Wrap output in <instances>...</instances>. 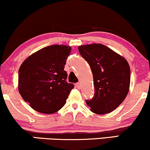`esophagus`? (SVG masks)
Masks as SVG:
<instances>
[{
    "instance_id": "obj_1",
    "label": "esophagus",
    "mask_w": 150,
    "mask_h": 150,
    "mask_svg": "<svg viewBox=\"0 0 150 150\" xmlns=\"http://www.w3.org/2000/svg\"><path fill=\"white\" fill-rule=\"evenodd\" d=\"M75 86H76V87L77 88V89H80V88H81V84L80 82L77 83V84H75Z\"/></svg>"
}]
</instances>
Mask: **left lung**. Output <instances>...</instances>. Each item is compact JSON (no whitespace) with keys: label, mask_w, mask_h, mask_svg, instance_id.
<instances>
[{"label":"left lung","mask_w":150,"mask_h":150,"mask_svg":"<svg viewBox=\"0 0 150 150\" xmlns=\"http://www.w3.org/2000/svg\"><path fill=\"white\" fill-rule=\"evenodd\" d=\"M82 57L89 63L93 74L95 96L86 100L90 110L97 115L112 112L129 93L131 70L124 57L102 44L78 47Z\"/></svg>","instance_id":"obj_1"}]
</instances>
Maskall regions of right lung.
Segmentation results:
<instances>
[{
    "mask_svg": "<svg viewBox=\"0 0 150 150\" xmlns=\"http://www.w3.org/2000/svg\"><path fill=\"white\" fill-rule=\"evenodd\" d=\"M71 47L54 45L26 58L18 76V90L23 100L35 110L53 114L61 109L72 89L64 70Z\"/></svg>",
    "mask_w": 150,
    "mask_h": 150,
    "instance_id": "1",
    "label": "right lung"
}]
</instances>
